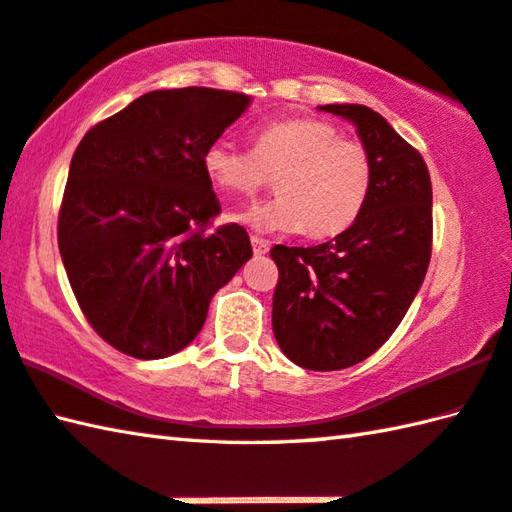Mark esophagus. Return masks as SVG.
<instances>
[{"mask_svg":"<svg viewBox=\"0 0 512 512\" xmlns=\"http://www.w3.org/2000/svg\"><path fill=\"white\" fill-rule=\"evenodd\" d=\"M252 247H254V254H256V256H263V254L269 252V240L252 236Z\"/></svg>","mask_w":512,"mask_h":512,"instance_id":"esophagus-1","label":"esophagus"}]
</instances>
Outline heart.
<instances>
[{
    "label": "heart",
    "mask_w": 512,
    "mask_h": 512,
    "mask_svg": "<svg viewBox=\"0 0 512 512\" xmlns=\"http://www.w3.org/2000/svg\"><path fill=\"white\" fill-rule=\"evenodd\" d=\"M202 169L211 185L236 196H254L274 178L276 198L231 218L258 231H305L316 240L350 229L374 187L368 147L316 118L263 124L252 131V151L211 142Z\"/></svg>",
    "instance_id": "b5f03b06"
}]
</instances>
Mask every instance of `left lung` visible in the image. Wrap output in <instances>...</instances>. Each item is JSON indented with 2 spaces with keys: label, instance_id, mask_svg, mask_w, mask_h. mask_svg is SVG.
<instances>
[{
  "label": "left lung",
  "instance_id": "obj_1",
  "mask_svg": "<svg viewBox=\"0 0 512 512\" xmlns=\"http://www.w3.org/2000/svg\"><path fill=\"white\" fill-rule=\"evenodd\" d=\"M359 131L374 187L356 223L316 247H272L278 267L272 327L289 361L330 372L368 359L390 339L426 278L432 185L421 153L363 104H325Z\"/></svg>",
  "mask_w": 512,
  "mask_h": 512
}]
</instances>
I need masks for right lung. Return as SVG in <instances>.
<instances>
[{
  "mask_svg": "<svg viewBox=\"0 0 512 512\" xmlns=\"http://www.w3.org/2000/svg\"><path fill=\"white\" fill-rule=\"evenodd\" d=\"M249 95L151 91L86 131L66 180L57 245L73 294L102 339L133 359H165L196 339L209 303L252 243L211 227L220 202L202 153Z\"/></svg>",
  "mask_w": 512,
  "mask_h": 512,
  "instance_id": "right-lung-1",
  "label": "right lung"
}]
</instances>
